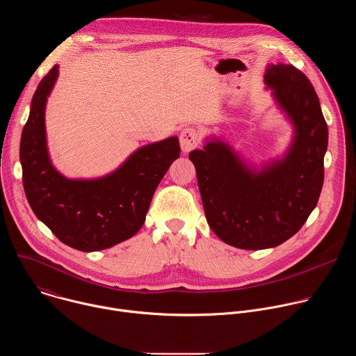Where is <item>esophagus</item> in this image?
Masks as SVG:
<instances>
[{"label":"esophagus","instance_id":"esophagus-1","mask_svg":"<svg viewBox=\"0 0 356 356\" xmlns=\"http://www.w3.org/2000/svg\"><path fill=\"white\" fill-rule=\"evenodd\" d=\"M200 143V134L194 127H187L180 132V146L184 154L197 147Z\"/></svg>","mask_w":356,"mask_h":356}]
</instances>
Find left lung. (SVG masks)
I'll list each match as a JSON object with an SVG mask.
<instances>
[{
    "instance_id": "8db88e82",
    "label": "left lung",
    "mask_w": 356,
    "mask_h": 356,
    "mask_svg": "<svg viewBox=\"0 0 356 356\" xmlns=\"http://www.w3.org/2000/svg\"><path fill=\"white\" fill-rule=\"evenodd\" d=\"M279 106L294 124L283 161L249 170L222 142L190 152L209 225L228 245L258 250L291 238L316 209L324 183L328 128L307 76L291 65L265 74Z\"/></svg>"
}]
</instances>
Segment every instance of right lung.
Instances as JSON below:
<instances>
[{
	"label": "right lung",
	"mask_w": 356,
	"mask_h": 356,
	"mask_svg": "<svg viewBox=\"0 0 356 356\" xmlns=\"http://www.w3.org/2000/svg\"><path fill=\"white\" fill-rule=\"evenodd\" d=\"M59 69L40 80L22 129V183L35 216L58 239L77 250L111 248L134 236L145 222L152 195L180 155L176 136L146 145L114 173L97 180H69L50 165L44 106Z\"/></svg>",
	"instance_id": "right-lung-1"
}]
</instances>
